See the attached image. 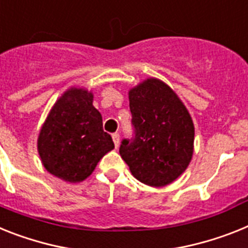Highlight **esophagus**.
Segmentation results:
<instances>
[{"instance_id": "obj_1", "label": "esophagus", "mask_w": 248, "mask_h": 248, "mask_svg": "<svg viewBox=\"0 0 248 248\" xmlns=\"http://www.w3.org/2000/svg\"><path fill=\"white\" fill-rule=\"evenodd\" d=\"M112 139H113L114 146L116 147L120 146V134H117V132H116V134H113L112 135Z\"/></svg>"}]
</instances>
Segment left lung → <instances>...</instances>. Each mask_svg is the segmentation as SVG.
<instances>
[{
  "label": "left lung",
  "instance_id": "8db88e82",
  "mask_svg": "<svg viewBox=\"0 0 248 248\" xmlns=\"http://www.w3.org/2000/svg\"><path fill=\"white\" fill-rule=\"evenodd\" d=\"M135 139L124 140L120 155L132 175L160 188L175 182L194 153V124L172 88L147 78L128 91Z\"/></svg>",
  "mask_w": 248,
  "mask_h": 248
}]
</instances>
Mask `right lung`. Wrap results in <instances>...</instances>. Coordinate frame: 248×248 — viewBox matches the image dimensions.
<instances>
[{
  "label": "right lung",
  "mask_w": 248,
  "mask_h": 248,
  "mask_svg": "<svg viewBox=\"0 0 248 248\" xmlns=\"http://www.w3.org/2000/svg\"><path fill=\"white\" fill-rule=\"evenodd\" d=\"M114 149L103 131L102 114L93 106V93L70 87L54 103L37 136L44 168L66 183L88 178L99 160Z\"/></svg>",
  "instance_id": "obj_1"
}]
</instances>
